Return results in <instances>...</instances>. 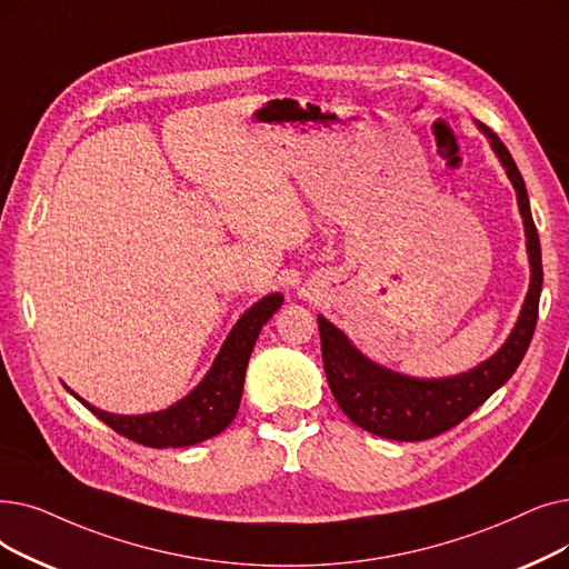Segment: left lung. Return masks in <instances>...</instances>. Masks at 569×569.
Masks as SVG:
<instances>
[{"mask_svg": "<svg viewBox=\"0 0 569 569\" xmlns=\"http://www.w3.org/2000/svg\"><path fill=\"white\" fill-rule=\"evenodd\" d=\"M477 128L486 134L492 153L498 156L507 171L526 228L530 286L507 341L469 372L441 379H418L392 372V369L369 360L326 316H318L326 377L339 409L358 428L386 439L421 441L456 428L511 379L535 335L545 274H541V249L537 228L532 223L526 181L500 137L481 126V122H477Z\"/></svg>", "mask_w": 569, "mask_h": 569, "instance_id": "obj_1", "label": "left lung"}]
</instances>
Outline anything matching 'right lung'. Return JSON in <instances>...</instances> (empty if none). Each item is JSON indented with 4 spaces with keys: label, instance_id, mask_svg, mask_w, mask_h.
Instances as JSON below:
<instances>
[{
    "label": "right lung",
    "instance_id": "1",
    "mask_svg": "<svg viewBox=\"0 0 569 569\" xmlns=\"http://www.w3.org/2000/svg\"><path fill=\"white\" fill-rule=\"evenodd\" d=\"M283 305L281 292H271L249 311L230 330L228 339L220 346V351L207 372V377L197 383L183 400L153 413L122 416L92 407L77 392L69 390L83 407H88L100 421L113 428L118 435L128 437L137 443L151 449H179L192 447L204 439L223 432L237 416L246 367L253 353L256 339L267 320Z\"/></svg>",
    "mask_w": 569,
    "mask_h": 569
}]
</instances>
